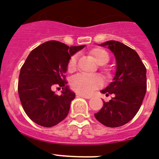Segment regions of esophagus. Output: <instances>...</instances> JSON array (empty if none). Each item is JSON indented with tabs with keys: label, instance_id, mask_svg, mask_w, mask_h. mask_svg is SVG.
Masks as SVG:
<instances>
[{
	"label": "esophagus",
	"instance_id": "34e87169",
	"mask_svg": "<svg viewBox=\"0 0 159 159\" xmlns=\"http://www.w3.org/2000/svg\"><path fill=\"white\" fill-rule=\"evenodd\" d=\"M77 96H80V97L85 98V99H91V95H83V94H77Z\"/></svg>",
	"mask_w": 159,
	"mask_h": 159
}]
</instances>
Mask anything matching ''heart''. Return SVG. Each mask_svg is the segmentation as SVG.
<instances>
[{
	"label": "heart",
	"instance_id": "1",
	"mask_svg": "<svg viewBox=\"0 0 159 159\" xmlns=\"http://www.w3.org/2000/svg\"><path fill=\"white\" fill-rule=\"evenodd\" d=\"M91 54L96 62L100 65H104L109 61V55L106 50L96 48L91 50ZM77 55L72 56L68 64V70L73 72L77 68ZM102 85L101 77L95 74L78 73L73 76L71 79V86L74 91L83 95H89L95 89L99 88Z\"/></svg>",
	"mask_w": 159,
	"mask_h": 159
}]
</instances>
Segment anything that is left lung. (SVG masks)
Listing matches in <instances>:
<instances>
[{"mask_svg":"<svg viewBox=\"0 0 159 159\" xmlns=\"http://www.w3.org/2000/svg\"><path fill=\"white\" fill-rule=\"evenodd\" d=\"M113 52L116 72L112 82L100 92L113 98L104 105L95 118L109 127L130 122L140 109L146 93V68L135 50L122 42L108 41L99 45Z\"/></svg>","mask_w":159,"mask_h":159,"instance_id":"8db88e82","label":"left lung"}]
</instances>
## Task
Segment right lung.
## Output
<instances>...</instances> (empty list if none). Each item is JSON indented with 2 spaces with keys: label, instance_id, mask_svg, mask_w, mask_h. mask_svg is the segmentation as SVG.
Here are the masks:
<instances>
[{
  "label": "right lung",
  "instance_id": "obj_1",
  "mask_svg": "<svg viewBox=\"0 0 159 159\" xmlns=\"http://www.w3.org/2000/svg\"><path fill=\"white\" fill-rule=\"evenodd\" d=\"M84 47L49 41L28 55L20 69L18 91L24 112L35 123L50 127L67 117L75 93L66 86L64 74L70 58ZM55 84L62 87L60 96L52 91Z\"/></svg>",
  "mask_w": 159,
  "mask_h": 159
}]
</instances>
